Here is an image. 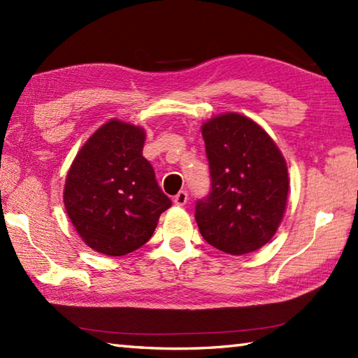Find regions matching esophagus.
<instances>
[{"label":"esophagus","instance_id":"esophagus-1","mask_svg":"<svg viewBox=\"0 0 358 358\" xmlns=\"http://www.w3.org/2000/svg\"><path fill=\"white\" fill-rule=\"evenodd\" d=\"M173 202H175V205H178V207H183V205H186V202H187V192L180 191L177 196L173 197Z\"/></svg>","mask_w":358,"mask_h":358}]
</instances>
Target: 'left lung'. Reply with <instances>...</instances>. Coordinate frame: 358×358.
<instances>
[{
  "mask_svg": "<svg viewBox=\"0 0 358 358\" xmlns=\"http://www.w3.org/2000/svg\"><path fill=\"white\" fill-rule=\"evenodd\" d=\"M211 187L196 202L202 237L216 250L241 256L273 237L286 210V161L252 120L224 113L202 126Z\"/></svg>",
  "mask_w": 358,
  "mask_h": 358,
  "instance_id": "obj_1",
  "label": "left lung"
}]
</instances>
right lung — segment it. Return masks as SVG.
<instances>
[{
    "label": "right lung",
    "mask_w": 358,
    "mask_h": 358,
    "mask_svg": "<svg viewBox=\"0 0 358 358\" xmlns=\"http://www.w3.org/2000/svg\"><path fill=\"white\" fill-rule=\"evenodd\" d=\"M142 128L112 120L78 151L64 186V207L94 251L124 256L151 238L172 202L142 156Z\"/></svg>",
    "instance_id": "1"
}]
</instances>
